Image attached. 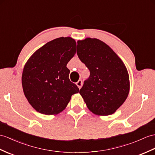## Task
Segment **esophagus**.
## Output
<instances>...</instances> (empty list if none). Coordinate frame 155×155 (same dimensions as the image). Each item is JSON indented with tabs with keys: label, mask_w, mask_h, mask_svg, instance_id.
I'll return each mask as SVG.
<instances>
[{
	"label": "esophagus",
	"mask_w": 155,
	"mask_h": 155,
	"mask_svg": "<svg viewBox=\"0 0 155 155\" xmlns=\"http://www.w3.org/2000/svg\"><path fill=\"white\" fill-rule=\"evenodd\" d=\"M82 84H83V83H82V81H81V80H79V81L76 83V85H77V86L78 87L79 89H80V88L81 87Z\"/></svg>",
	"instance_id": "obj_1"
}]
</instances>
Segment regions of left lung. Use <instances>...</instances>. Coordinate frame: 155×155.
<instances>
[{"label":"left lung","instance_id":"obj_1","mask_svg":"<svg viewBox=\"0 0 155 155\" xmlns=\"http://www.w3.org/2000/svg\"><path fill=\"white\" fill-rule=\"evenodd\" d=\"M77 54L90 71L80 91L87 107L97 115L114 113L130 91L129 75L122 60L108 45L95 38L78 41Z\"/></svg>","mask_w":155,"mask_h":155}]
</instances>
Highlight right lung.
<instances>
[{"instance_id": "obj_1", "label": "right lung", "mask_w": 155, "mask_h": 155, "mask_svg": "<svg viewBox=\"0 0 155 155\" xmlns=\"http://www.w3.org/2000/svg\"><path fill=\"white\" fill-rule=\"evenodd\" d=\"M76 52L71 37H59L35 51L24 68V93L35 110L46 115L57 114L65 109L79 88L69 79L67 64Z\"/></svg>"}]
</instances>
